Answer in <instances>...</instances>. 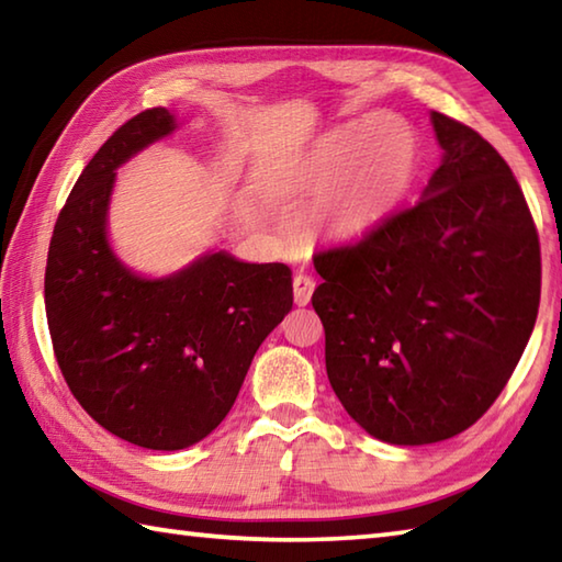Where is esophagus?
I'll use <instances>...</instances> for the list:
<instances>
[{
	"label": "esophagus",
	"instance_id": "34e87169",
	"mask_svg": "<svg viewBox=\"0 0 562 562\" xmlns=\"http://www.w3.org/2000/svg\"><path fill=\"white\" fill-rule=\"evenodd\" d=\"M292 288H294V304L296 306H306V304H310V300H312L314 290H316V280L312 278V274L300 272L294 278Z\"/></svg>",
	"mask_w": 562,
	"mask_h": 562
}]
</instances>
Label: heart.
Here are the masks:
<instances>
[{
    "label": "heart",
    "mask_w": 562,
    "mask_h": 562,
    "mask_svg": "<svg viewBox=\"0 0 562 562\" xmlns=\"http://www.w3.org/2000/svg\"><path fill=\"white\" fill-rule=\"evenodd\" d=\"M419 162L414 131L375 114L328 131L294 172L292 192L322 202L316 222L328 236L356 240L384 222L409 190Z\"/></svg>",
    "instance_id": "obj_1"
}]
</instances>
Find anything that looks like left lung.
<instances>
[{
  "mask_svg": "<svg viewBox=\"0 0 562 562\" xmlns=\"http://www.w3.org/2000/svg\"><path fill=\"white\" fill-rule=\"evenodd\" d=\"M441 165L422 200L314 256L312 304L346 412L394 446L475 424L519 362L541 302V246L519 182L477 131L431 112Z\"/></svg>",
  "mask_w": 562,
  "mask_h": 562,
  "instance_id": "1",
  "label": "left lung"
}]
</instances>
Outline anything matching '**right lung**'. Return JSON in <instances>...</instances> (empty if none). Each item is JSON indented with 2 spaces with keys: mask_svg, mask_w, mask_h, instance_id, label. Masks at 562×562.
<instances>
[{
  "mask_svg": "<svg viewBox=\"0 0 562 562\" xmlns=\"http://www.w3.org/2000/svg\"><path fill=\"white\" fill-rule=\"evenodd\" d=\"M175 128V116L156 106L106 138L60 209L46 266L50 340L72 397L109 434L150 450L212 434L256 350L292 310L284 262L258 266L218 250L148 280L114 256V170Z\"/></svg>",
  "mask_w": 562,
  "mask_h": 562,
  "instance_id": "add662e5",
  "label": "right lung"
}]
</instances>
